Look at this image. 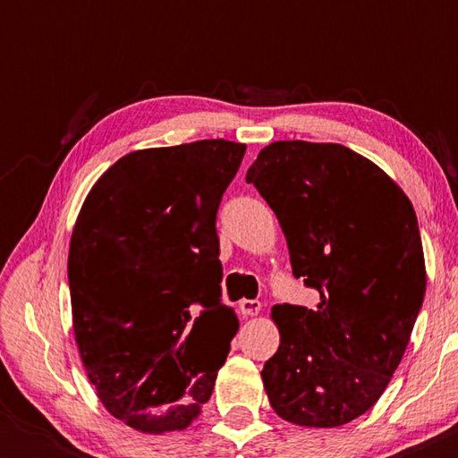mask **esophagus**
<instances>
[{
  "instance_id": "34e87169",
  "label": "esophagus",
  "mask_w": 458,
  "mask_h": 458,
  "mask_svg": "<svg viewBox=\"0 0 458 458\" xmlns=\"http://www.w3.org/2000/svg\"><path fill=\"white\" fill-rule=\"evenodd\" d=\"M262 309V304L259 300H240V312L243 317H254L259 315Z\"/></svg>"
}]
</instances>
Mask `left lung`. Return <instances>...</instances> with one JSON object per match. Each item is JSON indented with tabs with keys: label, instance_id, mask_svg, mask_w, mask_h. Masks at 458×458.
<instances>
[{
	"label": "left lung",
	"instance_id": "obj_1",
	"mask_svg": "<svg viewBox=\"0 0 458 458\" xmlns=\"http://www.w3.org/2000/svg\"><path fill=\"white\" fill-rule=\"evenodd\" d=\"M284 229L292 273L318 304L273 306L279 348L262 369L275 412L337 428L377 403L425 296L415 210L371 160L340 143L275 141L248 168Z\"/></svg>",
	"mask_w": 458,
	"mask_h": 458
}]
</instances>
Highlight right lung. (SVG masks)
Returning <instances> with one entry per match:
<instances>
[{
  "instance_id": "add662e5",
  "label": "right lung",
  "mask_w": 458,
  "mask_h": 458,
  "mask_svg": "<svg viewBox=\"0 0 458 458\" xmlns=\"http://www.w3.org/2000/svg\"><path fill=\"white\" fill-rule=\"evenodd\" d=\"M246 146L127 154L87 196L68 252L72 325L102 404L131 428L185 429L237 331L221 302L216 212Z\"/></svg>"
}]
</instances>
